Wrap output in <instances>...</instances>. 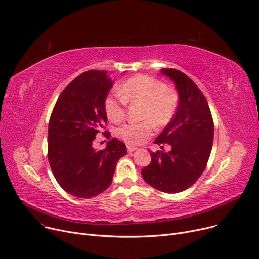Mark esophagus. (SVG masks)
<instances>
[{
    "mask_svg": "<svg viewBox=\"0 0 259 259\" xmlns=\"http://www.w3.org/2000/svg\"><path fill=\"white\" fill-rule=\"evenodd\" d=\"M126 149H127V152L132 153V152H134V151H136L137 147H136V146H132V145H127Z\"/></svg>",
    "mask_w": 259,
    "mask_h": 259,
    "instance_id": "obj_1",
    "label": "esophagus"
}]
</instances>
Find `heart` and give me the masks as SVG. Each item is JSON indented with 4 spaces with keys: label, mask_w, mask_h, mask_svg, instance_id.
Returning a JSON list of instances; mask_svg holds the SVG:
<instances>
[{
    "label": "heart",
    "mask_w": 259,
    "mask_h": 259,
    "mask_svg": "<svg viewBox=\"0 0 259 259\" xmlns=\"http://www.w3.org/2000/svg\"><path fill=\"white\" fill-rule=\"evenodd\" d=\"M118 96H108L104 109L108 119L118 123L125 118L126 104H143V122L127 123L118 130V136L126 143L136 145L145 142L154 126L165 127L174 119L179 106V95L160 80L137 75L118 86Z\"/></svg>",
    "instance_id": "1"
}]
</instances>
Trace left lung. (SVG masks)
<instances>
[{"label": "left lung", "mask_w": 259, "mask_h": 259, "mask_svg": "<svg viewBox=\"0 0 259 259\" xmlns=\"http://www.w3.org/2000/svg\"><path fill=\"white\" fill-rule=\"evenodd\" d=\"M160 71L174 81L179 106L155 143H168L171 149L151 152L152 161L141 174L153 188L173 194L192 187L203 173L213 146L214 122L204 95L186 73L174 68Z\"/></svg>", "instance_id": "8db88e82"}]
</instances>
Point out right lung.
<instances>
[{
	"label": "right lung",
	"mask_w": 259,
	"mask_h": 259,
	"mask_svg": "<svg viewBox=\"0 0 259 259\" xmlns=\"http://www.w3.org/2000/svg\"><path fill=\"white\" fill-rule=\"evenodd\" d=\"M113 81L105 70H88L72 80L59 96L48 123L47 156L53 174L68 194L91 198L112 183L125 144L113 138L104 150L93 141L104 128V100ZM106 138L110 133L102 132Z\"/></svg>",
	"instance_id": "add662e5"
}]
</instances>
